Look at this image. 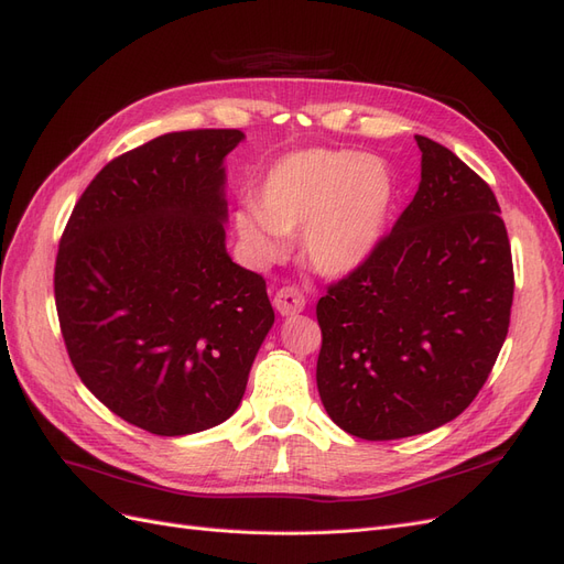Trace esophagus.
<instances>
[{"mask_svg":"<svg viewBox=\"0 0 564 564\" xmlns=\"http://www.w3.org/2000/svg\"><path fill=\"white\" fill-rule=\"evenodd\" d=\"M272 305H275V311L282 317H289V315H296V313H301L305 308V299H303V294L299 292V289L282 286L280 292L275 294V299H272Z\"/></svg>","mask_w":564,"mask_h":564,"instance_id":"esophagus-1","label":"esophagus"}]
</instances>
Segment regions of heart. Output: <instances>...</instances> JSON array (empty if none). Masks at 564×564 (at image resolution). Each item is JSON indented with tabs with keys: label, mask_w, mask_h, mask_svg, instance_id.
Instances as JSON below:
<instances>
[{
	"label": "heart",
	"mask_w": 564,
	"mask_h": 564,
	"mask_svg": "<svg viewBox=\"0 0 564 564\" xmlns=\"http://www.w3.org/2000/svg\"><path fill=\"white\" fill-rule=\"evenodd\" d=\"M395 181L377 155L308 148L272 164L256 202L235 212V230L261 263L286 253V235L301 234L305 263L324 278L362 268L383 240Z\"/></svg>",
	"instance_id": "heart-1"
}]
</instances>
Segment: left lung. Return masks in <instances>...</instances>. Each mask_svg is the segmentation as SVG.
Segmentation results:
<instances>
[{"instance_id": "8db88e82", "label": "left lung", "mask_w": 564, "mask_h": 564, "mask_svg": "<svg viewBox=\"0 0 564 564\" xmlns=\"http://www.w3.org/2000/svg\"><path fill=\"white\" fill-rule=\"evenodd\" d=\"M421 181L371 259L317 303L319 400L362 440L431 433L475 400L513 305V259L491 187L414 135Z\"/></svg>"}]
</instances>
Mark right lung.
Wrapping results in <instances>:
<instances>
[{
  "instance_id": "add662e5",
  "label": "right lung",
  "mask_w": 564,
  "mask_h": 564,
  "mask_svg": "<svg viewBox=\"0 0 564 564\" xmlns=\"http://www.w3.org/2000/svg\"><path fill=\"white\" fill-rule=\"evenodd\" d=\"M240 129L164 133L100 169L56 259V311L82 383L162 435L235 414L275 313L226 249V158Z\"/></svg>"
}]
</instances>
